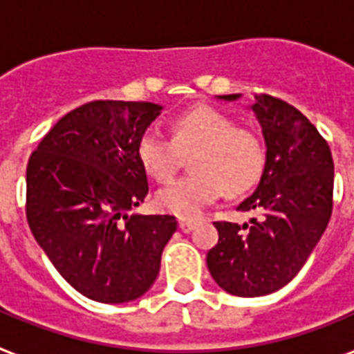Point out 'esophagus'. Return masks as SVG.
<instances>
[{"instance_id":"obj_1","label":"esophagus","mask_w":354,"mask_h":354,"mask_svg":"<svg viewBox=\"0 0 354 354\" xmlns=\"http://www.w3.org/2000/svg\"><path fill=\"white\" fill-rule=\"evenodd\" d=\"M178 227H180L182 232H191V230L195 229V221H189V219H180Z\"/></svg>"}]
</instances>
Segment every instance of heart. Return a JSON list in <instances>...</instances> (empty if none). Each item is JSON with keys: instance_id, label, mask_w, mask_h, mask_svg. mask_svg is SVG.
<instances>
[{"instance_id": "obj_1", "label": "heart", "mask_w": 354, "mask_h": 354, "mask_svg": "<svg viewBox=\"0 0 354 354\" xmlns=\"http://www.w3.org/2000/svg\"><path fill=\"white\" fill-rule=\"evenodd\" d=\"M170 138L156 129L138 137L137 157L142 169L167 182L189 156L191 174L178 178L157 191L159 210L193 219L221 197L251 189L263 176L264 146L253 129L210 104H195L170 120Z\"/></svg>"}]
</instances>
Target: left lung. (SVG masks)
I'll list each match as a JSON object with an SVG mask.
<instances>
[{
  "instance_id": "obj_1",
  "label": "left lung",
  "mask_w": 354,
  "mask_h": 354,
  "mask_svg": "<svg viewBox=\"0 0 354 354\" xmlns=\"http://www.w3.org/2000/svg\"><path fill=\"white\" fill-rule=\"evenodd\" d=\"M251 111L263 127L266 163L238 212L255 216L243 225L216 221L219 240L206 255L216 283L234 297H264L297 276L330 221L334 193L330 148L302 112L266 93L255 95Z\"/></svg>"
}]
</instances>
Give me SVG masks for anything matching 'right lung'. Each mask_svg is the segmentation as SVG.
<instances>
[{
    "label": "right lung",
    "mask_w": 354,
    "mask_h": 354,
    "mask_svg": "<svg viewBox=\"0 0 354 354\" xmlns=\"http://www.w3.org/2000/svg\"><path fill=\"white\" fill-rule=\"evenodd\" d=\"M146 101H91L52 127L26 170V217L65 281L103 304L142 297L176 230L174 216H127L148 195L138 137L159 116Z\"/></svg>",
    "instance_id": "add662e5"
}]
</instances>
